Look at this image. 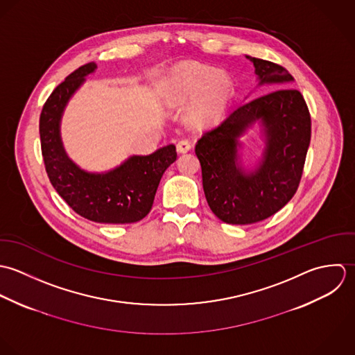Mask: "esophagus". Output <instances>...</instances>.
I'll return each mask as SVG.
<instances>
[{"label": "esophagus", "instance_id": "esophagus-1", "mask_svg": "<svg viewBox=\"0 0 355 355\" xmlns=\"http://www.w3.org/2000/svg\"><path fill=\"white\" fill-rule=\"evenodd\" d=\"M191 148H192V145H191V142L188 141V140H181V141H178V144H177V150L180 153H185Z\"/></svg>", "mask_w": 355, "mask_h": 355}]
</instances>
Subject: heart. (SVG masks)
<instances>
[{
    "label": "heart",
    "instance_id": "obj_1",
    "mask_svg": "<svg viewBox=\"0 0 355 355\" xmlns=\"http://www.w3.org/2000/svg\"><path fill=\"white\" fill-rule=\"evenodd\" d=\"M196 101L191 111V119L196 125L218 122L232 94V80L223 71H213L199 64H191L173 75L170 98L174 103H185L192 97Z\"/></svg>",
    "mask_w": 355,
    "mask_h": 355
}]
</instances>
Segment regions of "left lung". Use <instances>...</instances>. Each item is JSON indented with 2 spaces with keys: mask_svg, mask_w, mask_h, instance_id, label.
Listing matches in <instances>:
<instances>
[{
  "mask_svg": "<svg viewBox=\"0 0 355 355\" xmlns=\"http://www.w3.org/2000/svg\"><path fill=\"white\" fill-rule=\"evenodd\" d=\"M247 58L259 85L277 83L276 89H282L240 104L195 148L207 203L222 222L232 225L263 220L293 198L311 137L307 104L299 90L289 87L293 76L276 63ZM257 120L266 128L267 148L260 167L245 173L236 163V139Z\"/></svg>",
  "mask_w": 355,
  "mask_h": 355,
  "instance_id": "obj_1",
  "label": "left lung"
}]
</instances>
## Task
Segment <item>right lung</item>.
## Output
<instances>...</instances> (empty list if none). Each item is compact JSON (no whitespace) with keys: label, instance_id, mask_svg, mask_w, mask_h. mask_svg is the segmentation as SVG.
Returning <instances> with one entry per match:
<instances>
[{"label":"right lung","instance_id":"1","mask_svg":"<svg viewBox=\"0 0 355 355\" xmlns=\"http://www.w3.org/2000/svg\"><path fill=\"white\" fill-rule=\"evenodd\" d=\"M96 70L87 63L71 72L45 101L40 116L41 152L45 170L56 192L80 216L98 223H132L150 211L155 193L166 168L175 162V145L148 156H132L104 174L80 170L64 152L60 118L72 93Z\"/></svg>","mask_w":355,"mask_h":355}]
</instances>
